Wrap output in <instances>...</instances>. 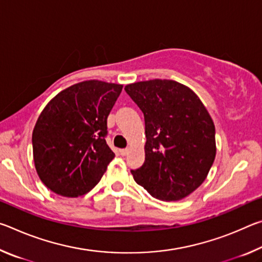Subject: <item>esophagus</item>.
Listing matches in <instances>:
<instances>
[{
	"instance_id": "34e87169",
	"label": "esophagus",
	"mask_w": 262,
	"mask_h": 262,
	"mask_svg": "<svg viewBox=\"0 0 262 262\" xmlns=\"http://www.w3.org/2000/svg\"><path fill=\"white\" fill-rule=\"evenodd\" d=\"M128 152H129V149H128V148L121 149V150H120V155H121V156H127Z\"/></svg>"
}]
</instances>
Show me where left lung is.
I'll list each match as a JSON object with an SVG mask.
<instances>
[{
	"instance_id": "8db88e82",
	"label": "left lung",
	"mask_w": 262,
	"mask_h": 262,
	"mask_svg": "<svg viewBox=\"0 0 262 262\" xmlns=\"http://www.w3.org/2000/svg\"><path fill=\"white\" fill-rule=\"evenodd\" d=\"M125 90L143 112L145 161L132 170L151 196L181 200L207 178L216 156L215 125L200 98L171 79L128 84Z\"/></svg>"
}]
</instances>
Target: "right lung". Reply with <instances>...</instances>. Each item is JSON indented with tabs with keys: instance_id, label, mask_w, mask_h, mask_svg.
Returning <instances> with one entry per match:
<instances>
[{
	"instance_id": "right-lung-1",
	"label": "right lung",
	"mask_w": 262,
	"mask_h": 262,
	"mask_svg": "<svg viewBox=\"0 0 262 262\" xmlns=\"http://www.w3.org/2000/svg\"><path fill=\"white\" fill-rule=\"evenodd\" d=\"M121 84L84 81L57 94L32 133L39 178L62 196L84 195L99 183L114 152L106 143L107 117Z\"/></svg>"
}]
</instances>
